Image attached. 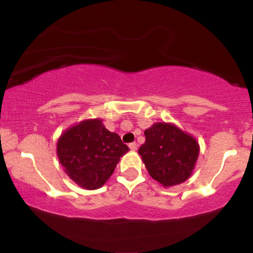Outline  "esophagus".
<instances>
[{
    "instance_id": "obj_1",
    "label": "esophagus",
    "mask_w": 253,
    "mask_h": 253,
    "mask_svg": "<svg viewBox=\"0 0 253 253\" xmlns=\"http://www.w3.org/2000/svg\"><path fill=\"white\" fill-rule=\"evenodd\" d=\"M128 146H129V149L132 150V151H135L136 149H138V144H136V143H130Z\"/></svg>"
}]
</instances>
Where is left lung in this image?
<instances>
[{"mask_svg":"<svg viewBox=\"0 0 253 253\" xmlns=\"http://www.w3.org/2000/svg\"><path fill=\"white\" fill-rule=\"evenodd\" d=\"M138 153L150 176L164 188L181 184L191 176L200 145L193 135L172 123H155L145 129Z\"/></svg>","mask_w":253,"mask_h":253,"instance_id":"left-lung-1","label":"left lung"}]
</instances>
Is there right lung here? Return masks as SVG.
I'll use <instances>...</instances> for the list:
<instances>
[{"label":"right lung","mask_w":253,"mask_h":253,"mask_svg":"<svg viewBox=\"0 0 253 253\" xmlns=\"http://www.w3.org/2000/svg\"><path fill=\"white\" fill-rule=\"evenodd\" d=\"M129 149L101 119H85L66 128L57 141V156L64 171L86 190L101 188Z\"/></svg>","instance_id":"obj_1"}]
</instances>
